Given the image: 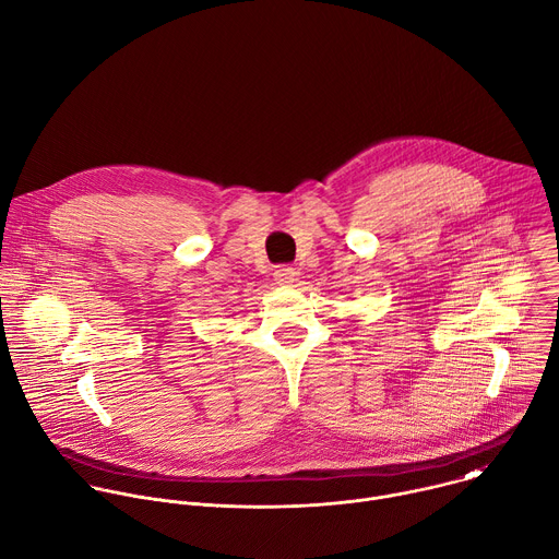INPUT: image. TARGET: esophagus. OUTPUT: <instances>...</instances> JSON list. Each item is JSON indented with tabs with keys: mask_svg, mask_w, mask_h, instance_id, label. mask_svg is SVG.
<instances>
[{
	"mask_svg": "<svg viewBox=\"0 0 559 559\" xmlns=\"http://www.w3.org/2000/svg\"><path fill=\"white\" fill-rule=\"evenodd\" d=\"M274 281H276V285H281V287H289V285L296 281L294 267H287V265L276 267V270H274Z\"/></svg>",
	"mask_w": 559,
	"mask_h": 559,
	"instance_id": "obj_1",
	"label": "esophagus"
}]
</instances>
